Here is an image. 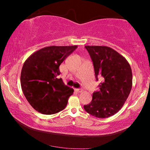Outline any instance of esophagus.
<instances>
[{
	"mask_svg": "<svg viewBox=\"0 0 150 150\" xmlns=\"http://www.w3.org/2000/svg\"><path fill=\"white\" fill-rule=\"evenodd\" d=\"M75 91H77V93H82L83 90L82 89V88H76Z\"/></svg>",
	"mask_w": 150,
	"mask_h": 150,
	"instance_id": "34e87169",
	"label": "esophagus"
}]
</instances>
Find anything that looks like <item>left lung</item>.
Wrapping results in <instances>:
<instances>
[{
  "mask_svg": "<svg viewBox=\"0 0 150 150\" xmlns=\"http://www.w3.org/2000/svg\"><path fill=\"white\" fill-rule=\"evenodd\" d=\"M85 48L93 61L96 79L102 77L103 82L84 109L96 118H108L120 110L130 95L131 67L125 57L110 47L86 45Z\"/></svg>",
  "mask_w": 150,
  "mask_h": 150,
  "instance_id": "left-lung-1",
  "label": "left lung"
}]
</instances>
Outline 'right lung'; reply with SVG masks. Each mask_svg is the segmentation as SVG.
<instances>
[{
	"label": "right lung",
	"instance_id": "obj_1",
	"mask_svg": "<svg viewBox=\"0 0 150 150\" xmlns=\"http://www.w3.org/2000/svg\"><path fill=\"white\" fill-rule=\"evenodd\" d=\"M77 47H45L25 61L20 75L22 90L30 105L38 112L53 115L67 106L74 90L57 77L60 74L59 65Z\"/></svg>",
	"mask_w": 150,
	"mask_h": 150
}]
</instances>
